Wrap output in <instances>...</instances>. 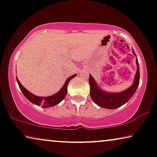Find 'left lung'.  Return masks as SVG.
Wrapping results in <instances>:
<instances>
[{"mask_svg": "<svg viewBox=\"0 0 157 157\" xmlns=\"http://www.w3.org/2000/svg\"><path fill=\"white\" fill-rule=\"evenodd\" d=\"M132 53L136 56L135 52L132 49ZM137 71L135 76V80L130 87L120 93H109L100 88L94 78L90 74V95L93 101L100 107L106 109H116L125 104L132 97L140 83V67L137 58L136 59Z\"/></svg>", "mask_w": 157, "mask_h": 157, "instance_id": "1", "label": "left lung"}]
</instances>
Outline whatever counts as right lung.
<instances>
[{"instance_id": "add662e5", "label": "right lung", "mask_w": 157, "mask_h": 157, "mask_svg": "<svg viewBox=\"0 0 157 157\" xmlns=\"http://www.w3.org/2000/svg\"><path fill=\"white\" fill-rule=\"evenodd\" d=\"M76 76V74H74L72 75L71 76H69V78L67 79V81H65L64 84H63L62 88L59 90V91L56 93L55 94L50 95V96L45 97H40L33 94L32 93L29 92V90H27L24 86H22V85L20 83L17 78H16V80L22 93L29 101H30L32 103L35 104V105L39 106L41 105L42 106V108H49V107H53L54 105H57V104L59 103L61 101H63V99L64 98L66 95L67 94L68 84H69V81H71L72 78H74Z\"/></svg>"}]
</instances>
